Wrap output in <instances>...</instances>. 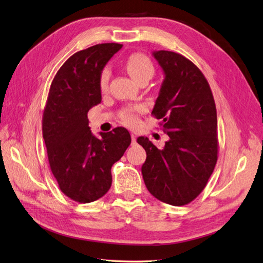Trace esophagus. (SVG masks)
Wrapping results in <instances>:
<instances>
[{"label": "esophagus", "mask_w": 263, "mask_h": 263, "mask_svg": "<svg viewBox=\"0 0 263 263\" xmlns=\"http://www.w3.org/2000/svg\"><path fill=\"white\" fill-rule=\"evenodd\" d=\"M131 141H132V144L137 143V137H135L134 134H131Z\"/></svg>", "instance_id": "34e87169"}]
</instances>
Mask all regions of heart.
Returning <instances> with one entry per match:
<instances>
[{"mask_svg": "<svg viewBox=\"0 0 263 263\" xmlns=\"http://www.w3.org/2000/svg\"><path fill=\"white\" fill-rule=\"evenodd\" d=\"M125 69L128 73L138 83L147 82L155 73V67L151 58L142 53H133L128 56L125 60ZM110 80V70L109 68H104L100 73L99 78V86L101 92H106L108 90ZM145 110L144 106H129L123 108L120 114L119 118L120 122L130 128H134L139 124V115L143 114Z\"/></svg>", "mask_w": 263, "mask_h": 263, "instance_id": "heart-1", "label": "heart"}]
</instances>
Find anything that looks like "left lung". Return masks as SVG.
Listing matches in <instances>:
<instances>
[{"label":"left lung","instance_id":"8db88e82","mask_svg":"<svg viewBox=\"0 0 263 263\" xmlns=\"http://www.w3.org/2000/svg\"><path fill=\"white\" fill-rule=\"evenodd\" d=\"M164 72L152 115L169 141L158 149L147 139L137 141L146 152L143 179L154 197L184 206L206 187L218 160V122L215 100L199 68L183 55L153 53Z\"/></svg>","mask_w":263,"mask_h":263}]
</instances>
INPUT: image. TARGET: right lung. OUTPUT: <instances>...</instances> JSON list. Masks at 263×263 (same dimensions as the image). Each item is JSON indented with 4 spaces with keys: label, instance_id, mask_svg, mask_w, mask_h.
<instances>
[{
    "label": "right lung",
    "instance_id": "add662e5",
    "mask_svg": "<svg viewBox=\"0 0 263 263\" xmlns=\"http://www.w3.org/2000/svg\"><path fill=\"white\" fill-rule=\"evenodd\" d=\"M121 47L102 43L74 53L56 72L47 95L42 133L48 163L61 191L80 203L109 191L112 164L131 144L122 126L95 138L87 119V111L102 101L100 73Z\"/></svg>",
    "mask_w": 263,
    "mask_h": 263
}]
</instances>
